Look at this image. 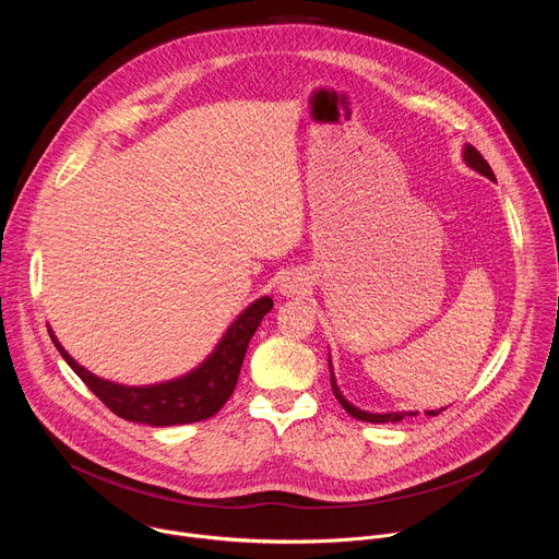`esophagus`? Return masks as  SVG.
Here are the masks:
<instances>
[{
	"instance_id": "1",
	"label": "esophagus",
	"mask_w": 559,
	"mask_h": 559,
	"mask_svg": "<svg viewBox=\"0 0 559 559\" xmlns=\"http://www.w3.org/2000/svg\"><path fill=\"white\" fill-rule=\"evenodd\" d=\"M283 292H285V294H292V292H296V287H294L292 283H285V285H283Z\"/></svg>"
}]
</instances>
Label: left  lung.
<instances>
[{
    "instance_id": "left-lung-1",
    "label": "left lung",
    "mask_w": 559,
    "mask_h": 559,
    "mask_svg": "<svg viewBox=\"0 0 559 559\" xmlns=\"http://www.w3.org/2000/svg\"><path fill=\"white\" fill-rule=\"evenodd\" d=\"M464 162H466L475 173H480V175H485L487 179L496 181V175H493L491 166L485 162V156H483L480 152H477L473 145H466V147H464ZM330 373H332V389H334V395L338 397V403L345 407V412H347L349 416H354L356 420H365V423H397V420H403L405 416H418L416 412H412V414H407V412H403V414H367V412H360V409H356L352 403L345 401V395L341 393V389H338V384H336V380H334L332 362H330ZM440 412H444V409H440ZM440 412H427V416H438Z\"/></svg>"
}]
</instances>
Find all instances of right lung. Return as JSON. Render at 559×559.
Instances as JSON below:
<instances>
[{
    "mask_svg": "<svg viewBox=\"0 0 559 559\" xmlns=\"http://www.w3.org/2000/svg\"><path fill=\"white\" fill-rule=\"evenodd\" d=\"M272 305L274 302L270 296L254 300L236 318L223 341L216 345L214 354L199 369L179 380L150 386H126L93 376L82 365H76L72 356H68L50 330L48 334L72 371L119 418L152 427L190 425L214 416L227 403V397L234 393L238 373H241L250 338L259 330L263 316L272 309Z\"/></svg>",
    "mask_w": 559,
    "mask_h": 559,
    "instance_id": "1",
    "label": "right lung"
}]
</instances>
